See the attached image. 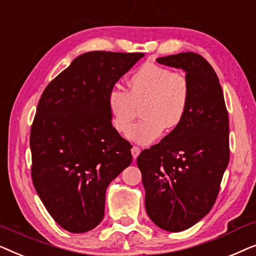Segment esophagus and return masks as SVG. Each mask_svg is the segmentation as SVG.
<instances>
[{"label":"esophagus","mask_w":256,"mask_h":256,"mask_svg":"<svg viewBox=\"0 0 256 256\" xmlns=\"http://www.w3.org/2000/svg\"><path fill=\"white\" fill-rule=\"evenodd\" d=\"M140 152H141V149H140L138 146H132V157H134V160H136V157L140 155Z\"/></svg>","instance_id":"obj_1"}]
</instances>
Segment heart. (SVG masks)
Masks as SVG:
<instances>
[{
    "label": "heart",
    "mask_w": 256,
    "mask_h": 256,
    "mask_svg": "<svg viewBox=\"0 0 256 256\" xmlns=\"http://www.w3.org/2000/svg\"><path fill=\"white\" fill-rule=\"evenodd\" d=\"M128 85V90L112 87L107 96V107L115 129L126 132L137 107L142 106L144 118L130 126L129 140L149 144L162 135L164 128L171 130L184 120L190 104L191 86L183 73L155 62H146L130 76Z\"/></svg>",
    "instance_id": "obj_1"
}]
</instances>
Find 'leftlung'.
I'll use <instances>...</instances> for the list:
<instances>
[{
  "label": "left lung",
  "mask_w": 256,
  "mask_h": 256,
  "mask_svg": "<svg viewBox=\"0 0 256 256\" xmlns=\"http://www.w3.org/2000/svg\"><path fill=\"white\" fill-rule=\"evenodd\" d=\"M182 68L191 86L184 120L162 141L142 150L138 166L149 218L162 230L190 228L210 212L230 162V124L214 70L194 52L156 59Z\"/></svg>",
  "instance_id": "1"
}]
</instances>
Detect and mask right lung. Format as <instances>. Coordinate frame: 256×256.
<instances>
[{"label": "right lung", "mask_w": 256, "mask_h": 256, "mask_svg": "<svg viewBox=\"0 0 256 256\" xmlns=\"http://www.w3.org/2000/svg\"><path fill=\"white\" fill-rule=\"evenodd\" d=\"M143 54L92 51L45 87L30 132L31 177L62 228L84 233L101 222L106 190L132 163V146L112 124L107 96Z\"/></svg>", "instance_id": "right-lung-1"}]
</instances>
